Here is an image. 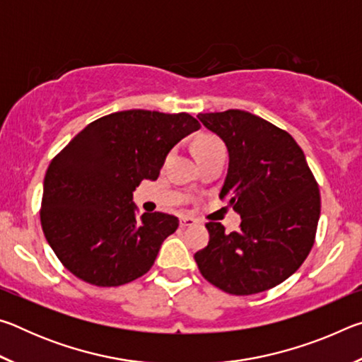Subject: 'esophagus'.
<instances>
[{
  "label": "esophagus",
  "mask_w": 362,
  "mask_h": 362,
  "mask_svg": "<svg viewBox=\"0 0 362 362\" xmlns=\"http://www.w3.org/2000/svg\"><path fill=\"white\" fill-rule=\"evenodd\" d=\"M198 223V220L193 218V217H187V216H182L180 217V226L182 228H187V226H193Z\"/></svg>",
  "instance_id": "1"
}]
</instances>
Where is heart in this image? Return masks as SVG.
Here are the masks:
<instances>
[{"label": "heart", "instance_id": "1", "mask_svg": "<svg viewBox=\"0 0 362 362\" xmlns=\"http://www.w3.org/2000/svg\"><path fill=\"white\" fill-rule=\"evenodd\" d=\"M222 148H223V144L214 136H201V137L196 139V142H194L196 156L206 155V153L222 150Z\"/></svg>", "mask_w": 362, "mask_h": 362}]
</instances>
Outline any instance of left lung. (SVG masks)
<instances>
[{
  "instance_id": "left-lung-1",
  "label": "left lung",
  "mask_w": 362,
  "mask_h": 362,
  "mask_svg": "<svg viewBox=\"0 0 362 362\" xmlns=\"http://www.w3.org/2000/svg\"><path fill=\"white\" fill-rule=\"evenodd\" d=\"M223 140L228 173L220 198L241 216V230L206 223L209 243L194 254L203 276L233 296L272 289L296 273L315 243L320 188L291 134L244 110L199 113Z\"/></svg>"
}]
</instances>
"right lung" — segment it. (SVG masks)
Wrapping results in <instances>:
<instances>
[{
	"instance_id": "right-lung-1",
	"label": "right lung",
	"mask_w": 362,
	"mask_h": 362,
	"mask_svg": "<svg viewBox=\"0 0 362 362\" xmlns=\"http://www.w3.org/2000/svg\"><path fill=\"white\" fill-rule=\"evenodd\" d=\"M199 127L188 113L116 112L86 126L52 159L41 226L69 272L99 287L148 272L179 218L163 212L139 218L132 193L144 179L156 180L168 153Z\"/></svg>"
}]
</instances>
